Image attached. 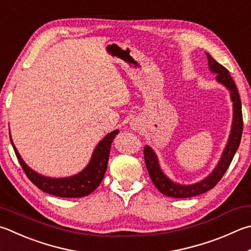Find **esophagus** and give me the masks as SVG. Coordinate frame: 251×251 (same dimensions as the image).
Instances as JSON below:
<instances>
[{"mask_svg":"<svg viewBox=\"0 0 251 251\" xmlns=\"http://www.w3.org/2000/svg\"><path fill=\"white\" fill-rule=\"evenodd\" d=\"M133 126H134V127H136V124H133Z\"/></svg>","mask_w":251,"mask_h":251,"instance_id":"esophagus-1","label":"esophagus"}]
</instances>
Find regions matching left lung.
<instances>
[{
    "mask_svg": "<svg viewBox=\"0 0 251 251\" xmlns=\"http://www.w3.org/2000/svg\"><path fill=\"white\" fill-rule=\"evenodd\" d=\"M208 59V66L211 71L217 74L216 80L224 84L227 89L230 91V98L233 100L234 103V121H233V127H231V133L228 143H227L226 148L223 153L221 161L218 162L215 170L209 175L206 179L192 185H181L176 184L175 182L170 181L168 177L163 175V172L160 170L158 165V160L154 152L151 148L146 146L144 149V158L146 168H147L148 173L150 176V179L153 182L156 188L160 191L162 194L167 195L170 198L176 199H185V198H192L195 195L203 194L207 192L208 190L213 189L220 180L225 175L226 170L228 169L231 160L235 156L237 149L239 147L241 135H243V112H241V101L240 97L237 90V86L235 82L231 78L228 70L225 67H223L221 63H218L215 59H213L209 53H206Z\"/></svg>",
    "mask_w": 251,
    "mask_h": 251,
    "instance_id": "1",
    "label": "left lung"
}]
</instances>
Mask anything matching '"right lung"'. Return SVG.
I'll return each mask as SVG.
<instances>
[{
	"mask_svg": "<svg viewBox=\"0 0 251 251\" xmlns=\"http://www.w3.org/2000/svg\"><path fill=\"white\" fill-rule=\"evenodd\" d=\"M117 134L118 130H114L104 137L101 143L97 146L92 159L83 171L75 176L63 177V179H51V177H46L36 173L27 167L15 146L13 143L12 145L25 175L38 189L59 198H82L92 193L102 182L106 172L111 144Z\"/></svg>",
	"mask_w": 251,
	"mask_h": 251,
	"instance_id": "1",
	"label": "right lung"
}]
</instances>
